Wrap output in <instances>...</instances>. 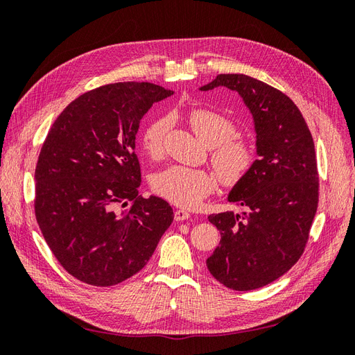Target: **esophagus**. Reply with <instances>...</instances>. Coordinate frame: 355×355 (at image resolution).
Here are the masks:
<instances>
[{
	"mask_svg": "<svg viewBox=\"0 0 355 355\" xmlns=\"http://www.w3.org/2000/svg\"><path fill=\"white\" fill-rule=\"evenodd\" d=\"M191 218V213L188 211V210H182V209H179V210H176L175 211V220H178V222H180V220H187V219H189Z\"/></svg>",
	"mask_w": 355,
	"mask_h": 355,
	"instance_id": "esophagus-1",
	"label": "esophagus"
}]
</instances>
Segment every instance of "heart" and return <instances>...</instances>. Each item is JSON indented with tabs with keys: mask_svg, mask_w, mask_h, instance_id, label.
I'll return each mask as SVG.
<instances>
[{
	"mask_svg": "<svg viewBox=\"0 0 355 355\" xmlns=\"http://www.w3.org/2000/svg\"><path fill=\"white\" fill-rule=\"evenodd\" d=\"M188 121L200 141L213 148L211 161L225 185H235L252 170L256 161L254 146L234 137L237 125L230 116L211 110H194ZM167 118H155L142 133L144 151L153 158L163 153ZM218 180L211 171L185 166H170L154 178V189L161 197L180 207L192 209L216 189Z\"/></svg>",
	"mask_w": 355,
	"mask_h": 355,
	"instance_id": "1",
	"label": "heart"
}]
</instances>
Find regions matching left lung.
Here are the masks:
<instances>
[{
    "mask_svg": "<svg viewBox=\"0 0 355 355\" xmlns=\"http://www.w3.org/2000/svg\"><path fill=\"white\" fill-rule=\"evenodd\" d=\"M216 87L239 93L249 110L257 159L228 194L243 211L209 216L220 245L206 263L219 283L247 292L280 278L305 249L318 206L315 149L302 114L280 90L243 73H219L200 90Z\"/></svg>",
    "mask_w": 355,
    "mask_h": 355,
    "instance_id": "obj_1",
    "label": "left lung"
}]
</instances>
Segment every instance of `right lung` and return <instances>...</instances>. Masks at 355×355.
Wrapping results in <instances>:
<instances>
[{"mask_svg":"<svg viewBox=\"0 0 355 355\" xmlns=\"http://www.w3.org/2000/svg\"><path fill=\"white\" fill-rule=\"evenodd\" d=\"M171 94L151 83L108 84L71 102L50 128L35 168V216L80 282L108 287L130 278L173 222L166 200L139 196L135 154L144 115Z\"/></svg>","mask_w":355,"mask_h":355,"instance_id":"1","label":"right lung"}]
</instances>
